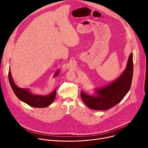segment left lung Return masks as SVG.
I'll list each match as a JSON object with an SVG mask.
<instances>
[{
    "mask_svg": "<svg viewBox=\"0 0 148 148\" xmlns=\"http://www.w3.org/2000/svg\"><path fill=\"white\" fill-rule=\"evenodd\" d=\"M133 57L131 53L126 70L108 86L97 90V95L91 96L81 92V98L90 108L107 110L118 104L129 91L133 77Z\"/></svg>",
    "mask_w": 148,
    "mask_h": 148,
    "instance_id": "8db88e82",
    "label": "left lung"
}]
</instances>
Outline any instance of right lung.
Listing matches in <instances>:
<instances>
[{"instance_id":"right-lung-1","label":"right lung","mask_w":148,"mask_h":148,"mask_svg":"<svg viewBox=\"0 0 148 148\" xmlns=\"http://www.w3.org/2000/svg\"><path fill=\"white\" fill-rule=\"evenodd\" d=\"M58 73L59 71H57L54 76H57ZM8 77L10 85L16 97L20 100L27 103L30 106L37 108H45L48 107L54 101L56 94V90L52 93L47 96L34 95L32 94L29 90L20 88L15 85L13 81L10 70L9 71Z\"/></svg>"}]
</instances>
